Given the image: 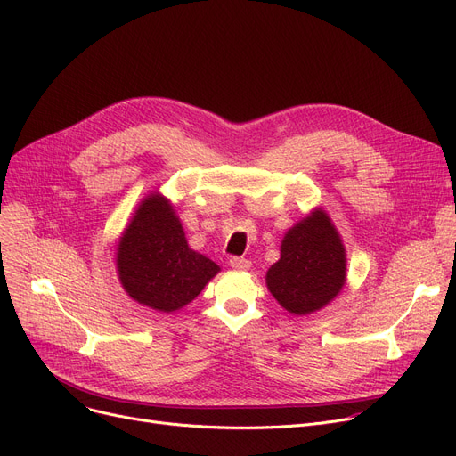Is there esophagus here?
Returning a JSON list of instances; mask_svg holds the SVG:
<instances>
[{"mask_svg": "<svg viewBox=\"0 0 456 456\" xmlns=\"http://www.w3.org/2000/svg\"><path fill=\"white\" fill-rule=\"evenodd\" d=\"M229 265L232 270H238V272H248L251 268V260L244 258V256H232L229 260Z\"/></svg>", "mask_w": 456, "mask_h": 456, "instance_id": "1", "label": "esophagus"}]
</instances>
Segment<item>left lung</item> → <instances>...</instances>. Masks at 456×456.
<instances>
[{"label": "left lung", "mask_w": 456, "mask_h": 456, "mask_svg": "<svg viewBox=\"0 0 456 456\" xmlns=\"http://www.w3.org/2000/svg\"><path fill=\"white\" fill-rule=\"evenodd\" d=\"M346 262L337 227L316 208L284 234L281 258L266 273L268 290L289 313L313 314L344 289Z\"/></svg>", "instance_id": "left-lung-1"}]
</instances>
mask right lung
<instances>
[{
    "mask_svg": "<svg viewBox=\"0 0 456 456\" xmlns=\"http://www.w3.org/2000/svg\"><path fill=\"white\" fill-rule=\"evenodd\" d=\"M116 268L124 290L140 305L175 313L194 301L220 266L190 249L172 203L159 191L143 200L119 236Z\"/></svg>",
    "mask_w": 456,
    "mask_h": 456,
    "instance_id": "right-lung-1",
    "label": "right lung"
}]
</instances>
